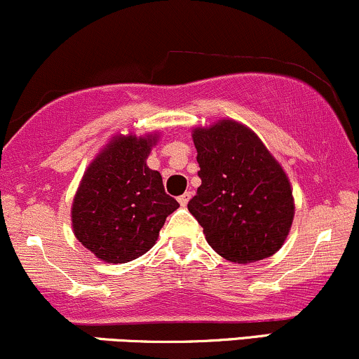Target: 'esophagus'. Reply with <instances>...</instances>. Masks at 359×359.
<instances>
[{
  "label": "esophagus",
  "instance_id": "obj_1",
  "mask_svg": "<svg viewBox=\"0 0 359 359\" xmlns=\"http://www.w3.org/2000/svg\"><path fill=\"white\" fill-rule=\"evenodd\" d=\"M189 198H191V193H189V191L183 193V195H181V196L178 198L180 205H181V206H187V205H188V201H189Z\"/></svg>",
  "mask_w": 359,
  "mask_h": 359
}]
</instances>
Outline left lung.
<instances>
[{"instance_id": "obj_1", "label": "left lung", "mask_w": 359, "mask_h": 359, "mask_svg": "<svg viewBox=\"0 0 359 359\" xmlns=\"http://www.w3.org/2000/svg\"><path fill=\"white\" fill-rule=\"evenodd\" d=\"M201 187L188 210L217 254L238 264L276 254L294 218L285 172L245 126L222 121L195 129Z\"/></svg>"}]
</instances>
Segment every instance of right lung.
<instances>
[{
	"mask_svg": "<svg viewBox=\"0 0 359 359\" xmlns=\"http://www.w3.org/2000/svg\"><path fill=\"white\" fill-rule=\"evenodd\" d=\"M154 137H119L88 166L80 183L72 225L83 247L104 262L126 264L146 254L168 215L180 203L163 178L147 168Z\"/></svg>",
	"mask_w": 359,
	"mask_h": 359,
	"instance_id": "add662e5",
	"label": "right lung"
}]
</instances>
